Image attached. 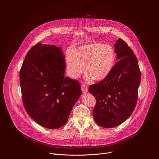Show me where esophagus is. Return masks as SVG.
<instances>
[{
	"instance_id": "esophagus-1",
	"label": "esophagus",
	"mask_w": 159,
	"mask_h": 159,
	"mask_svg": "<svg viewBox=\"0 0 159 159\" xmlns=\"http://www.w3.org/2000/svg\"><path fill=\"white\" fill-rule=\"evenodd\" d=\"M81 89H82V93H85L87 92V90H88V86L85 84H82L81 85Z\"/></svg>"
}]
</instances>
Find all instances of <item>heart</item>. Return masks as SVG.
<instances>
[{
    "label": "heart",
    "mask_w": 159,
    "mask_h": 159,
    "mask_svg": "<svg viewBox=\"0 0 159 159\" xmlns=\"http://www.w3.org/2000/svg\"><path fill=\"white\" fill-rule=\"evenodd\" d=\"M115 53L110 46L95 43L69 52L66 57L68 70L72 77L78 78L84 71L87 79L101 81L111 72L115 61Z\"/></svg>",
    "instance_id": "1"
}]
</instances>
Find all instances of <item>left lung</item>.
I'll list each match as a JSON object with an SVG mask.
<instances>
[{
	"instance_id": "left-lung-1",
	"label": "left lung",
	"mask_w": 159,
	"mask_h": 159,
	"mask_svg": "<svg viewBox=\"0 0 159 159\" xmlns=\"http://www.w3.org/2000/svg\"><path fill=\"white\" fill-rule=\"evenodd\" d=\"M115 47L119 61L104 79L89 88L96 101L94 119L107 128L118 126L130 116L137 103L141 80L138 60L131 48L120 38Z\"/></svg>"
}]
</instances>
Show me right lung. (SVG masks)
<instances>
[{"mask_svg": "<svg viewBox=\"0 0 159 159\" xmlns=\"http://www.w3.org/2000/svg\"><path fill=\"white\" fill-rule=\"evenodd\" d=\"M65 67L59 47L38 43L28 52L19 72L25 110L38 124L49 129L66 124L82 94L79 82L65 77Z\"/></svg>", "mask_w": 159, "mask_h": 159, "instance_id": "obj_1", "label": "right lung"}]
</instances>
